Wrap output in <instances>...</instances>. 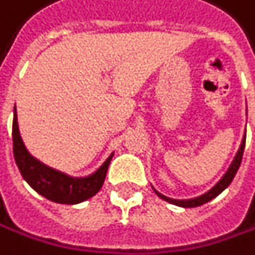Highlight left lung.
Segmentation results:
<instances>
[{"label":"left lung","instance_id":"1","mask_svg":"<svg viewBox=\"0 0 255 255\" xmlns=\"http://www.w3.org/2000/svg\"><path fill=\"white\" fill-rule=\"evenodd\" d=\"M245 139H247V134L243 136L242 143H240V148H239V151H237V154H236L234 160L231 162L230 168L227 170V173L223 174V177H222V179L214 185V187H213L210 191H207V193L202 194V196H199V197L187 199V200L170 199V197H166V196H163V194H160V193H157V191H156V194H157L160 199H163V200H166V202H170V203H173V205H177V207H183V208H194V207H200V205H203V203H207V202L213 200V199H214V197H217V196H219L225 188H228V185L233 182V179H234V176H236V173H237V170H239V166H240V163H242V156H243V150H245Z\"/></svg>","mask_w":255,"mask_h":255}]
</instances>
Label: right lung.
Returning a JSON list of instances; mask_svg holds the SVG:
<instances>
[{
    "instance_id": "right-lung-1",
    "label": "right lung",
    "mask_w": 255,
    "mask_h": 255,
    "mask_svg": "<svg viewBox=\"0 0 255 255\" xmlns=\"http://www.w3.org/2000/svg\"><path fill=\"white\" fill-rule=\"evenodd\" d=\"M13 156L18 168L24 177V180L30 187L41 194L42 197L64 205H76L87 199L93 197L101 188L105 180L107 170H109L110 160L113 154L109 156L99 168L87 177H72L67 176L58 170H53L45 163L35 159L27 151L25 145L21 139L19 128H18V116L16 107L13 110Z\"/></svg>"
}]
</instances>
